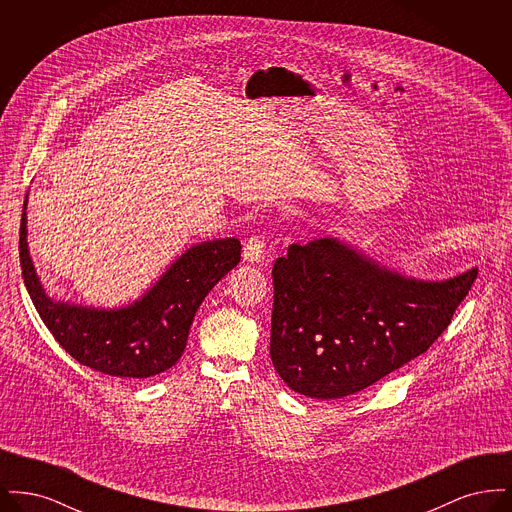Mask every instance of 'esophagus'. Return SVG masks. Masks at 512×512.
Returning a JSON list of instances; mask_svg holds the SVG:
<instances>
[{
  "label": "esophagus",
  "instance_id": "34e87169",
  "mask_svg": "<svg viewBox=\"0 0 512 512\" xmlns=\"http://www.w3.org/2000/svg\"><path fill=\"white\" fill-rule=\"evenodd\" d=\"M265 259V242L261 236H251L244 244L245 263H261Z\"/></svg>",
  "mask_w": 512,
  "mask_h": 512
}]
</instances>
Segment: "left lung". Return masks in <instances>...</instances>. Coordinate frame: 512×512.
<instances>
[{
	"label": "left lung",
	"mask_w": 512,
	"mask_h": 512,
	"mask_svg": "<svg viewBox=\"0 0 512 512\" xmlns=\"http://www.w3.org/2000/svg\"><path fill=\"white\" fill-rule=\"evenodd\" d=\"M476 276H405L340 238L292 244L272 268V365L307 397L363 391L428 351Z\"/></svg>",
	"instance_id": "1"
}]
</instances>
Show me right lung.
<instances>
[{"instance_id":"obj_1","label":"right lung","mask_w":512,"mask_h":512,"mask_svg":"<svg viewBox=\"0 0 512 512\" xmlns=\"http://www.w3.org/2000/svg\"><path fill=\"white\" fill-rule=\"evenodd\" d=\"M26 194L19 257L26 290L53 338L80 365L119 378H149L182 357L195 311L220 278L240 263L236 238L186 249L140 299L96 309L49 297L32 263L26 230Z\"/></svg>"}]
</instances>
